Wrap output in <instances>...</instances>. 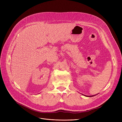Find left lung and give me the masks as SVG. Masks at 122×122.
I'll return each instance as SVG.
<instances>
[{
    "label": "left lung",
    "instance_id": "obj_1",
    "mask_svg": "<svg viewBox=\"0 0 122 122\" xmlns=\"http://www.w3.org/2000/svg\"><path fill=\"white\" fill-rule=\"evenodd\" d=\"M92 96H89V97H92Z\"/></svg>",
    "mask_w": 122,
    "mask_h": 122
}]
</instances>
